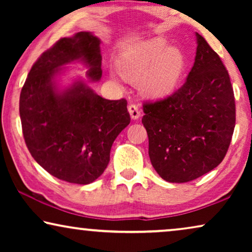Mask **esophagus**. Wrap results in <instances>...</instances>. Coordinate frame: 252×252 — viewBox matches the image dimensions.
<instances>
[{
  "instance_id": "esophagus-1",
  "label": "esophagus",
  "mask_w": 252,
  "mask_h": 252,
  "mask_svg": "<svg viewBox=\"0 0 252 252\" xmlns=\"http://www.w3.org/2000/svg\"><path fill=\"white\" fill-rule=\"evenodd\" d=\"M128 112H129V115H130V118L134 119V120L139 119L140 117H141L140 110H139V108H137L135 104H129L128 105Z\"/></svg>"
}]
</instances>
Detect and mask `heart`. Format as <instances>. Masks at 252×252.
<instances>
[{"mask_svg": "<svg viewBox=\"0 0 252 252\" xmlns=\"http://www.w3.org/2000/svg\"><path fill=\"white\" fill-rule=\"evenodd\" d=\"M119 67L129 77H139L141 89L151 97H164L173 93L186 70V57L180 49L170 47L164 39H155L130 50ZM113 78L119 72L111 71Z\"/></svg>", "mask_w": 252, "mask_h": 252, "instance_id": "1", "label": "heart"}]
</instances>
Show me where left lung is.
Here are the masks:
<instances>
[{
  "mask_svg": "<svg viewBox=\"0 0 252 252\" xmlns=\"http://www.w3.org/2000/svg\"><path fill=\"white\" fill-rule=\"evenodd\" d=\"M194 66L167 97L143 103L151 164L168 182L195 180L225 158L235 127V98L219 55L198 33Z\"/></svg>",
  "mask_w": 252,
  "mask_h": 252,
  "instance_id": "obj_1",
  "label": "left lung"
}]
</instances>
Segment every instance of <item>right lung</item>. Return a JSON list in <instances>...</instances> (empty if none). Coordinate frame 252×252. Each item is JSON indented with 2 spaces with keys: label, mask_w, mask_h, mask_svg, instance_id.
<instances>
[{
  "label": "right lung",
  "mask_w": 252,
  "mask_h": 252,
  "mask_svg": "<svg viewBox=\"0 0 252 252\" xmlns=\"http://www.w3.org/2000/svg\"><path fill=\"white\" fill-rule=\"evenodd\" d=\"M99 40L88 32L62 37L31 68L19 98L23 135L31 155L48 173L88 185L108 166L113 141L130 122L125 98L110 101L84 81L58 91L62 66L81 61L89 81L102 77Z\"/></svg>",
  "instance_id": "right-lung-1"
}]
</instances>
